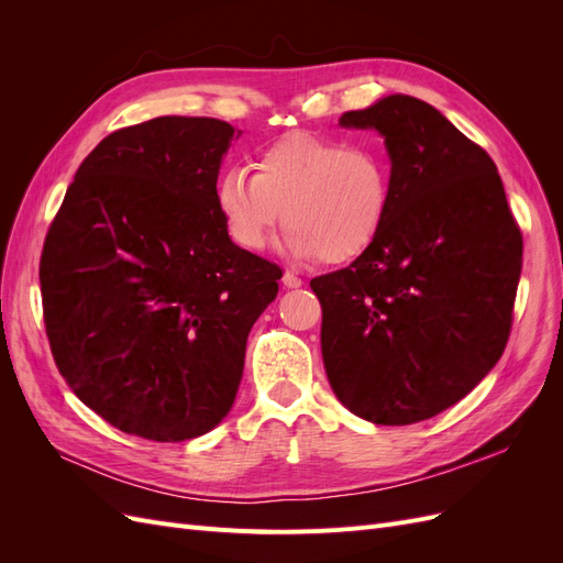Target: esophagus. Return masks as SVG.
Wrapping results in <instances>:
<instances>
[{
	"instance_id": "esophagus-1",
	"label": "esophagus",
	"mask_w": 563,
	"mask_h": 563,
	"mask_svg": "<svg viewBox=\"0 0 563 563\" xmlns=\"http://www.w3.org/2000/svg\"><path fill=\"white\" fill-rule=\"evenodd\" d=\"M282 284L286 286V288H300L302 286V279L300 277H296L294 272H284V277H282Z\"/></svg>"
}]
</instances>
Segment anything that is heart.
Instances as JSON below:
<instances>
[{"instance_id":"b5f03b06","label":"heart","mask_w":563,"mask_h":563,"mask_svg":"<svg viewBox=\"0 0 563 563\" xmlns=\"http://www.w3.org/2000/svg\"><path fill=\"white\" fill-rule=\"evenodd\" d=\"M255 174L230 166L216 203L236 246L263 251L284 211V249L298 261L347 263L383 232L391 201L389 162L380 150L294 131L263 147Z\"/></svg>"}]
</instances>
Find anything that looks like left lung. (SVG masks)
<instances>
[{
	"label": "left lung",
	"mask_w": 563,
	"mask_h": 563,
	"mask_svg": "<svg viewBox=\"0 0 563 563\" xmlns=\"http://www.w3.org/2000/svg\"><path fill=\"white\" fill-rule=\"evenodd\" d=\"M340 126L383 135L391 201L368 251L310 282L323 368L354 416L420 422L470 395L503 356L523 240L496 164L430 103L385 96Z\"/></svg>",
	"instance_id": "1"
}]
</instances>
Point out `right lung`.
<instances>
[{
    "mask_svg": "<svg viewBox=\"0 0 563 563\" xmlns=\"http://www.w3.org/2000/svg\"><path fill=\"white\" fill-rule=\"evenodd\" d=\"M211 117L119 129L77 168L48 228L42 305L65 383L112 428L207 434L234 404L249 331L282 269L236 246L216 203L232 139Z\"/></svg>",
    "mask_w": 563,
    "mask_h": 563,
    "instance_id": "right-lung-1",
    "label": "right lung"
}]
</instances>
